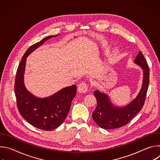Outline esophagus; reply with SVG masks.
Returning <instances> with one entry per match:
<instances>
[{
    "instance_id": "1",
    "label": "esophagus",
    "mask_w": 160,
    "mask_h": 160,
    "mask_svg": "<svg viewBox=\"0 0 160 160\" xmlns=\"http://www.w3.org/2000/svg\"><path fill=\"white\" fill-rule=\"evenodd\" d=\"M88 90V85L85 82H82L79 84L78 87V92L80 93H85Z\"/></svg>"
}]
</instances>
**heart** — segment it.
<instances>
[{"label":"heart","mask_w":160,"mask_h":160,"mask_svg":"<svg viewBox=\"0 0 160 160\" xmlns=\"http://www.w3.org/2000/svg\"><path fill=\"white\" fill-rule=\"evenodd\" d=\"M114 52H116V50H115V51H114Z\"/></svg>","instance_id":"heart-1"}]
</instances>
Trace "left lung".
<instances>
[{
  "instance_id": "8db88e82",
  "label": "left lung",
  "mask_w": 160,
  "mask_h": 160,
  "mask_svg": "<svg viewBox=\"0 0 160 160\" xmlns=\"http://www.w3.org/2000/svg\"><path fill=\"white\" fill-rule=\"evenodd\" d=\"M134 63L139 66L143 70L142 84L138 95L127 106H115L106 94L99 90L94 91L97 106L92 112V118L101 128L113 129L122 127L127 125L142 109L149 82V70L147 62L141 51L135 58Z\"/></svg>"
}]
</instances>
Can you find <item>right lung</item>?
<instances>
[{"label": "right lung", "instance_id": "right-lung-1", "mask_svg": "<svg viewBox=\"0 0 160 160\" xmlns=\"http://www.w3.org/2000/svg\"><path fill=\"white\" fill-rule=\"evenodd\" d=\"M51 35L32 45L22 56L18 68L14 90L19 112L29 123L44 130H52L59 127L69 112L72 102L77 94V86L73 85L44 98L35 97L26 88L24 75L27 58L48 39Z\"/></svg>", "mask_w": 160, "mask_h": 160}]
</instances>
